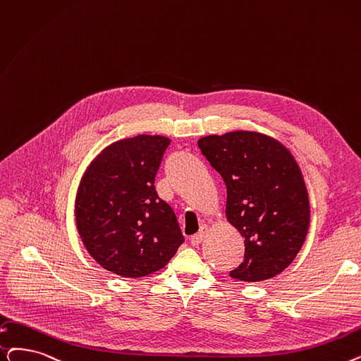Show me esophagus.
Returning a JSON list of instances; mask_svg holds the SVG:
<instances>
[{
    "label": "esophagus",
    "mask_w": 361,
    "mask_h": 361,
    "mask_svg": "<svg viewBox=\"0 0 361 361\" xmlns=\"http://www.w3.org/2000/svg\"><path fill=\"white\" fill-rule=\"evenodd\" d=\"M205 234H207V227H202V228H200V231H199L197 234H195V236H192V238H190V243H192L193 246L200 245V243H202V240L205 239Z\"/></svg>",
    "instance_id": "obj_1"
}]
</instances>
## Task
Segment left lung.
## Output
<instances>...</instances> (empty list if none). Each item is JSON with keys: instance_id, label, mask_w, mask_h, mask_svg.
Returning a JSON list of instances; mask_svg holds the SVG:
<instances>
[{"instance_id": "1", "label": "left lung", "mask_w": 361, "mask_h": 361, "mask_svg": "<svg viewBox=\"0 0 361 361\" xmlns=\"http://www.w3.org/2000/svg\"><path fill=\"white\" fill-rule=\"evenodd\" d=\"M197 145L226 183V216L245 242V259L230 276L262 281L280 274L310 227L308 192L292 153L255 131L202 137Z\"/></svg>"}]
</instances>
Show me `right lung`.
Wrapping results in <instances>:
<instances>
[{"label":"right lung","instance_id":"1","mask_svg":"<svg viewBox=\"0 0 361 361\" xmlns=\"http://www.w3.org/2000/svg\"><path fill=\"white\" fill-rule=\"evenodd\" d=\"M169 143L162 135L123 138L85 171L75 200L76 228L107 271L131 279L152 274L184 242L174 211L154 189Z\"/></svg>","mask_w":361,"mask_h":361}]
</instances>
